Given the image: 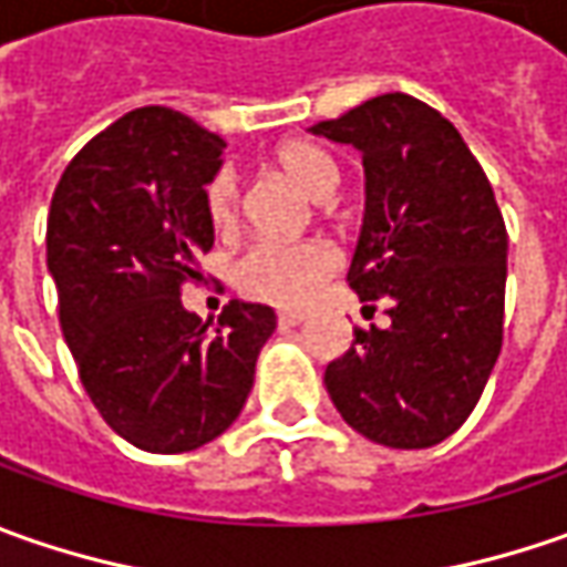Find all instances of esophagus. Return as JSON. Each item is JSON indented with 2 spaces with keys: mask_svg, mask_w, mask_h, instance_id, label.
<instances>
[{
  "mask_svg": "<svg viewBox=\"0 0 567 567\" xmlns=\"http://www.w3.org/2000/svg\"><path fill=\"white\" fill-rule=\"evenodd\" d=\"M277 321H280V328H296V324L306 321V312H280Z\"/></svg>",
  "mask_w": 567,
  "mask_h": 567,
  "instance_id": "1",
  "label": "esophagus"
}]
</instances>
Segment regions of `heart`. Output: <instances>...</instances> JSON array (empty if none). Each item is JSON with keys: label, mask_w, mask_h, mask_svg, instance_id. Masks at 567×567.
Returning a JSON list of instances; mask_svg holds the SVG:
<instances>
[{"label": "heart", "mask_w": 567, "mask_h": 567, "mask_svg": "<svg viewBox=\"0 0 567 567\" xmlns=\"http://www.w3.org/2000/svg\"><path fill=\"white\" fill-rule=\"evenodd\" d=\"M274 164L312 198H328L338 188V166L312 144H284ZM207 217L217 229L236 227L239 220V183L233 169H220L205 192ZM338 268V255L321 239L280 243L258 239L236 258L233 277L243 293L271 306H302L321 290V284Z\"/></svg>", "instance_id": "obj_1"}]
</instances>
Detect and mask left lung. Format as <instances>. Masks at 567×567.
Instances as JSON below:
<instances>
[{
	"instance_id": "8db88e82",
	"label": "left lung",
	"mask_w": 567,
	"mask_h": 567,
	"mask_svg": "<svg viewBox=\"0 0 567 567\" xmlns=\"http://www.w3.org/2000/svg\"><path fill=\"white\" fill-rule=\"evenodd\" d=\"M309 132L362 154L365 214L347 280L362 302L388 306V328H357L324 388L365 439L439 445L473 413L502 350L508 233L489 179L461 132L401 91Z\"/></svg>"
}]
</instances>
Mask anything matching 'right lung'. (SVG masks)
<instances>
[{
    "label": "right lung",
    "instance_id": "obj_1",
    "mask_svg": "<svg viewBox=\"0 0 567 567\" xmlns=\"http://www.w3.org/2000/svg\"><path fill=\"white\" fill-rule=\"evenodd\" d=\"M224 147L183 113L142 106L78 151L50 205L47 268L81 384L116 435L154 454L227 432L277 328L271 306L229 299L207 331L179 296L214 246L205 186Z\"/></svg>",
    "mask_w": 567,
    "mask_h": 567
}]
</instances>
